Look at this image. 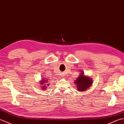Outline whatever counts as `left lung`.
I'll return each mask as SVG.
<instances>
[{"label":"left lung","instance_id":"1","mask_svg":"<svg viewBox=\"0 0 124 124\" xmlns=\"http://www.w3.org/2000/svg\"><path fill=\"white\" fill-rule=\"evenodd\" d=\"M81 75H79V77L76 79L75 82V84L77 85V89L78 91H85L88 89L92 85V80L89 77H86L81 73Z\"/></svg>","mask_w":124,"mask_h":124}]
</instances>
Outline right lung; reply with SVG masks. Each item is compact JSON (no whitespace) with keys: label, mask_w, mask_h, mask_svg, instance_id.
<instances>
[{"label":"right lung","mask_w":124,"mask_h":124,"mask_svg":"<svg viewBox=\"0 0 124 124\" xmlns=\"http://www.w3.org/2000/svg\"><path fill=\"white\" fill-rule=\"evenodd\" d=\"M47 81H47V80H45L44 79H43V80H42V81H41V83H40V84H44V83H46V85L48 86L49 84H47V83H49V82H47ZM47 86H43V87H42V88H43V89H44L45 88H47Z\"/></svg>","instance_id":"right-lung-1"}]
</instances>
